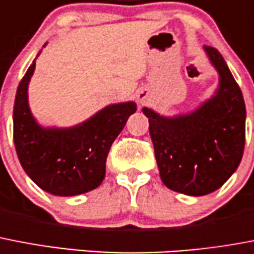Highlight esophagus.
<instances>
[{"label":"esophagus","mask_w":254,"mask_h":254,"mask_svg":"<svg viewBox=\"0 0 254 254\" xmlns=\"http://www.w3.org/2000/svg\"><path fill=\"white\" fill-rule=\"evenodd\" d=\"M147 97H148V93L144 92V90H141V92H139V94H137V101H139L140 103L145 102Z\"/></svg>","instance_id":"obj_1"}]
</instances>
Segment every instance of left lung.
<instances>
[{
    "instance_id": "8db88e82",
    "label": "left lung",
    "mask_w": 254,
    "mask_h": 254,
    "mask_svg": "<svg viewBox=\"0 0 254 254\" xmlns=\"http://www.w3.org/2000/svg\"><path fill=\"white\" fill-rule=\"evenodd\" d=\"M204 51L219 73L212 98L192 113L172 118L143 109L162 182L194 196L218 190L237 169L245 145L243 93L220 52L210 46Z\"/></svg>"
}]
</instances>
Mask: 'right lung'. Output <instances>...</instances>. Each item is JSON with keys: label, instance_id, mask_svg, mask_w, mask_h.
<instances>
[{"label": "right lung", "instance_id": "right-lung-1", "mask_svg": "<svg viewBox=\"0 0 254 254\" xmlns=\"http://www.w3.org/2000/svg\"><path fill=\"white\" fill-rule=\"evenodd\" d=\"M34 69L35 60L18 85L14 102L13 136L22 168L54 195H78L98 188L111 144L136 111V103L110 105L70 128H44L28 107L27 88Z\"/></svg>", "mask_w": 254, "mask_h": 254}]
</instances>
